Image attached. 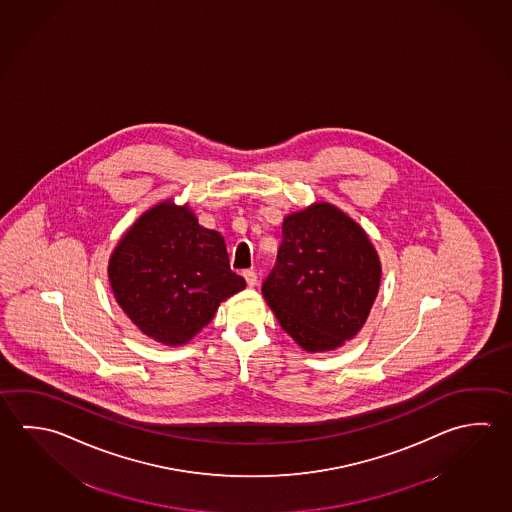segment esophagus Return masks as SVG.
Returning <instances> with one entry per match:
<instances>
[{
  "instance_id": "34e87169",
  "label": "esophagus",
  "mask_w": 512,
  "mask_h": 512,
  "mask_svg": "<svg viewBox=\"0 0 512 512\" xmlns=\"http://www.w3.org/2000/svg\"><path fill=\"white\" fill-rule=\"evenodd\" d=\"M243 278L247 281V287H254V285L258 283V276H256L254 270H245V272H243Z\"/></svg>"
}]
</instances>
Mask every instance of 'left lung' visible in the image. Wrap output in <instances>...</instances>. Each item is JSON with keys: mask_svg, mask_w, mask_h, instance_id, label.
I'll list each match as a JSON object with an SVG mask.
<instances>
[{"mask_svg": "<svg viewBox=\"0 0 512 512\" xmlns=\"http://www.w3.org/2000/svg\"><path fill=\"white\" fill-rule=\"evenodd\" d=\"M278 263L263 296L279 325L308 354L341 348L361 332L381 287L370 236L330 202L283 218Z\"/></svg>", "mask_w": 512, "mask_h": 512, "instance_id": "obj_1", "label": "left lung"}]
</instances>
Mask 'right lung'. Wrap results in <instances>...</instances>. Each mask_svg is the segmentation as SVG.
Listing matches in <instances>:
<instances>
[{"mask_svg":"<svg viewBox=\"0 0 512 512\" xmlns=\"http://www.w3.org/2000/svg\"><path fill=\"white\" fill-rule=\"evenodd\" d=\"M113 296L140 332L177 348L211 323L220 303L245 289L229 267L222 234L189 204L162 200L140 214L108 261Z\"/></svg>","mask_w":512,"mask_h":512,"instance_id":"obj_1","label":"right lung"}]
</instances>
